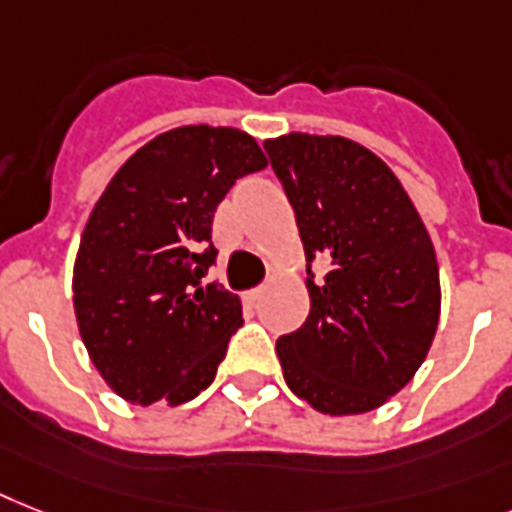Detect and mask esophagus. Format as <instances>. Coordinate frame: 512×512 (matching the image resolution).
<instances>
[{
  "label": "esophagus",
  "instance_id": "1",
  "mask_svg": "<svg viewBox=\"0 0 512 512\" xmlns=\"http://www.w3.org/2000/svg\"><path fill=\"white\" fill-rule=\"evenodd\" d=\"M265 289L263 286H257V289H249L247 294H244V302H247V307H257L260 305V299H263Z\"/></svg>",
  "mask_w": 512,
  "mask_h": 512
}]
</instances>
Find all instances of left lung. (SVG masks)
<instances>
[{
    "instance_id": "obj_1",
    "label": "left lung",
    "mask_w": 512,
    "mask_h": 512,
    "mask_svg": "<svg viewBox=\"0 0 512 512\" xmlns=\"http://www.w3.org/2000/svg\"><path fill=\"white\" fill-rule=\"evenodd\" d=\"M294 207L310 315L278 336L289 389L326 415L376 410L415 376L439 323V265L421 215L389 165L344 136L263 144ZM329 263L315 282L312 260Z\"/></svg>"
}]
</instances>
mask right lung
<instances>
[{
  "instance_id": "1",
  "label": "right lung",
  "mask_w": 512,
  "mask_h": 512,
  "mask_svg": "<svg viewBox=\"0 0 512 512\" xmlns=\"http://www.w3.org/2000/svg\"><path fill=\"white\" fill-rule=\"evenodd\" d=\"M268 165L239 128L181 126L136 149L83 228L73 307L91 363L134 405L194 400L213 384L242 302L205 284L213 215L228 189Z\"/></svg>"
}]
</instances>
